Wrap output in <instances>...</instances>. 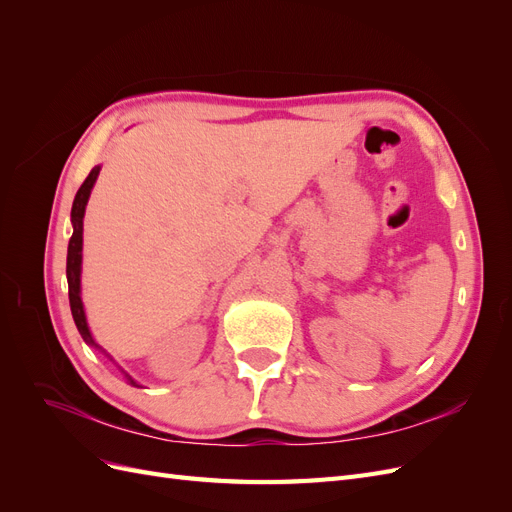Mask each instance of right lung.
I'll return each instance as SVG.
<instances>
[{
  "mask_svg": "<svg viewBox=\"0 0 512 512\" xmlns=\"http://www.w3.org/2000/svg\"><path fill=\"white\" fill-rule=\"evenodd\" d=\"M98 173H100V166H96L91 173L87 175V179L83 181V185L79 188V192H76L74 196V203H72V226H74V232L70 237V243H68V265H66V275H68V294H70V309H72V318H74V324L76 329H79L81 337L85 339V342L89 346H96L100 348L94 337H91L89 329H87V320H85V312H83V301H81V252H83V215H85V205L89 200V194H91V188H94V183L98 179ZM134 386L136 382L132 378H128Z\"/></svg>",
  "mask_w": 512,
  "mask_h": 512,
  "instance_id": "right-lung-1",
  "label": "right lung"
}]
</instances>
